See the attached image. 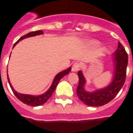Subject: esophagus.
Masks as SVG:
<instances>
[{"mask_svg": "<svg viewBox=\"0 0 133 133\" xmlns=\"http://www.w3.org/2000/svg\"><path fill=\"white\" fill-rule=\"evenodd\" d=\"M81 67V64L78 63H75L72 64V72H76V71H78L80 69Z\"/></svg>", "mask_w": 133, "mask_h": 133, "instance_id": "1", "label": "esophagus"}]
</instances>
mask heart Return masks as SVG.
Masks as SVG:
<instances>
[{
  "instance_id": "heart-1",
  "label": "heart",
  "mask_w": 133,
  "mask_h": 133,
  "mask_svg": "<svg viewBox=\"0 0 133 133\" xmlns=\"http://www.w3.org/2000/svg\"><path fill=\"white\" fill-rule=\"evenodd\" d=\"M89 44H90V45L95 46V45H97V44H98V43H97V42H96V41H89Z\"/></svg>"
}]
</instances>
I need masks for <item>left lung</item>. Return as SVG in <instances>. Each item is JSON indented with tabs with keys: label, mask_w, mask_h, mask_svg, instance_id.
<instances>
[{
	"label": "left lung",
	"mask_w": 133,
	"mask_h": 133,
	"mask_svg": "<svg viewBox=\"0 0 133 133\" xmlns=\"http://www.w3.org/2000/svg\"><path fill=\"white\" fill-rule=\"evenodd\" d=\"M114 63L113 78L111 83L103 89L88 92L84 90L86 80L82 71L78 72V85L77 89V94L79 99L88 106L101 107L107 104L117 95L126 79L127 67L128 64V55L123 46L120 42L118 48L112 54Z\"/></svg>",
	"instance_id": "1"
}]
</instances>
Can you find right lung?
Segmentation results:
<instances>
[{"mask_svg": "<svg viewBox=\"0 0 133 133\" xmlns=\"http://www.w3.org/2000/svg\"><path fill=\"white\" fill-rule=\"evenodd\" d=\"M43 30H36V31H32L29 32L26 35H24V36H21V38L16 41V43L14 44L13 47L15 46L17 43H18L21 41H22L23 39L24 38H29V37H31V36H35L36 35H43ZM71 70V68L69 67L67 69L63 70L62 72H60L59 73H58L57 75L55 76V78L53 80V82H52V84L50 86V87L49 88V90L46 91V92H44V94L41 95H37V96H33V95H24V94H21L18 93L13 89L12 86L11 85L10 82V80H9V76L7 75V78H8V81H9V83L10 84V87L11 88L12 92H13L14 95L17 97L18 99H19L21 102H23L24 104H27V105H30V106L32 107H36V106H40V105H42L44 103H45L47 101L48 99L50 98L51 96H52V93L55 91V89H56V86L58 84V82L60 81V80L63 78L64 76H65L66 75H67L68 73H69V72Z\"/></svg>", "mask_w": 133, "mask_h": 133, "instance_id": "1", "label": "right lung"}]
</instances>
